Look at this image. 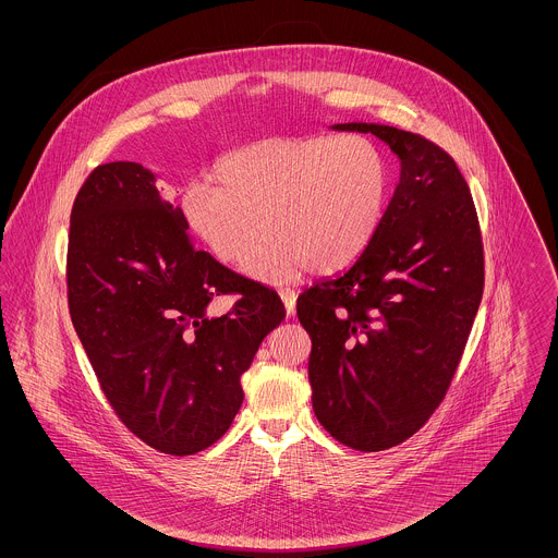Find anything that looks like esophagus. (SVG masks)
Returning a JSON list of instances; mask_svg holds the SVG:
<instances>
[{"label": "esophagus", "mask_w": 558, "mask_h": 558, "mask_svg": "<svg viewBox=\"0 0 558 558\" xmlns=\"http://www.w3.org/2000/svg\"><path fill=\"white\" fill-rule=\"evenodd\" d=\"M280 296H282V301L287 305V314L292 316L294 314V303H296V292L292 291L291 287H282L280 289Z\"/></svg>", "instance_id": "obj_1"}]
</instances>
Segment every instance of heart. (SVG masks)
Masks as SVG:
<instances>
[{
  "label": "heart",
  "mask_w": 558,
  "mask_h": 558,
  "mask_svg": "<svg viewBox=\"0 0 558 558\" xmlns=\"http://www.w3.org/2000/svg\"><path fill=\"white\" fill-rule=\"evenodd\" d=\"M391 162L364 135L267 140L215 165L182 196L190 232L223 264H248L262 280L305 266L330 274L371 246L389 209Z\"/></svg>",
  "instance_id": "b5f03b06"
}]
</instances>
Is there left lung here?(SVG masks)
Segmentation results:
<instances>
[{
	"mask_svg": "<svg viewBox=\"0 0 558 558\" xmlns=\"http://www.w3.org/2000/svg\"><path fill=\"white\" fill-rule=\"evenodd\" d=\"M401 160L380 230L353 266L296 299L312 337V403L337 441L389 450L444 401L483 296L477 209L456 160L423 135L374 123Z\"/></svg>",
	"mask_w": 558,
	"mask_h": 558,
	"instance_id": "obj_1",
	"label": "left lung"
}]
</instances>
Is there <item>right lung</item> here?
Masks as SVG:
<instances>
[{
	"label": "right lung",
	"instance_id": "1",
	"mask_svg": "<svg viewBox=\"0 0 558 558\" xmlns=\"http://www.w3.org/2000/svg\"><path fill=\"white\" fill-rule=\"evenodd\" d=\"M69 312L121 423L146 446L207 450L242 405L240 376L284 316L278 292L198 251L155 175L98 165L71 211ZM238 296L219 319L215 295Z\"/></svg>",
	"mask_w": 558,
	"mask_h": 558
}]
</instances>
